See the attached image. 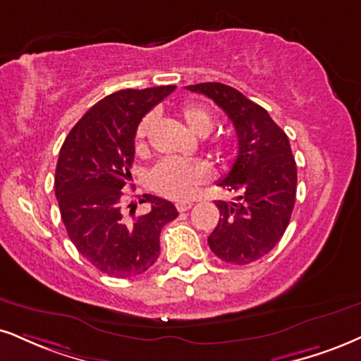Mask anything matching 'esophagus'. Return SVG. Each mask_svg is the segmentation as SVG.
<instances>
[{"instance_id":"1","label":"esophagus","mask_w":361,"mask_h":361,"mask_svg":"<svg viewBox=\"0 0 361 361\" xmlns=\"http://www.w3.org/2000/svg\"><path fill=\"white\" fill-rule=\"evenodd\" d=\"M176 207H177V211H179V212H185V211H189L190 207H192V202H190V201H180V202L176 204Z\"/></svg>"}]
</instances>
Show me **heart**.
<instances>
[{"instance_id":"b5f03b06","label":"heart","mask_w":361,"mask_h":361,"mask_svg":"<svg viewBox=\"0 0 361 361\" xmlns=\"http://www.w3.org/2000/svg\"><path fill=\"white\" fill-rule=\"evenodd\" d=\"M179 114L195 135L206 137L214 128V117L206 106L185 104L180 106ZM152 123V115H147L140 120L135 132L137 152L145 150V140ZM221 149H224V147H221ZM209 173H211V169L204 160L164 159L150 172V185L155 192L164 195V197L172 199V201H185V199L192 197L195 190L209 179Z\"/></svg>"}]
</instances>
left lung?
Instances as JSON below:
<instances>
[{"mask_svg":"<svg viewBox=\"0 0 361 361\" xmlns=\"http://www.w3.org/2000/svg\"><path fill=\"white\" fill-rule=\"evenodd\" d=\"M185 88L214 100L235 128L238 157L217 185L238 195L233 202L216 201L221 216L207 243L222 261L249 264L279 243L291 219L298 172L288 135L233 87L209 82Z\"/></svg>","mask_w":361,"mask_h":361,"instance_id":"1","label":"left lung"}]
</instances>
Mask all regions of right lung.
Returning a JSON list of instances; mask_svg holds the SVG:
<instances>
[{"label":"right lung","instance_id":"1","mask_svg":"<svg viewBox=\"0 0 361 361\" xmlns=\"http://www.w3.org/2000/svg\"><path fill=\"white\" fill-rule=\"evenodd\" d=\"M173 90L176 85L127 88L106 95L75 123L61 145L55 194L66 233L80 255L115 278H133L152 268L160 255V231L179 216L172 202L150 194L139 199L152 206L147 214L130 221L122 212L137 127Z\"/></svg>","mask_w":361,"mask_h":361}]
</instances>
